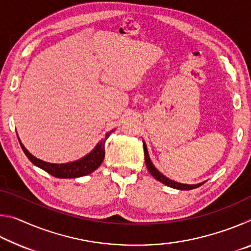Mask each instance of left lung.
Listing matches in <instances>:
<instances>
[{
  "label": "left lung",
  "mask_w": 251,
  "mask_h": 251,
  "mask_svg": "<svg viewBox=\"0 0 251 251\" xmlns=\"http://www.w3.org/2000/svg\"><path fill=\"white\" fill-rule=\"evenodd\" d=\"M143 145H144V154H145V163H146V166L148 172L151 173V175L155 178V179L159 180L165 184L166 186L172 187V188H175V189H180V190H190V189H194V188H197V187L201 186L203 182L201 184H197V185H187V184H180V182H177V181H174L172 179H169L166 176H164L163 174H161L158 169H157L154 165H152L151 160L150 158V155H148V151H147V147H146V144L143 142Z\"/></svg>",
  "instance_id": "8db88e82"
}]
</instances>
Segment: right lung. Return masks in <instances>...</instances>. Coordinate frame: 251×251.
Masks as SVG:
<instances>
[{"instance_id": "obj_1", "label": "right lung", "mask_w": 251, "mask_h": 251, "mask_svg": "<svg viewBox=\"0 0 251 251\" xmlns=\"http://www.w3.org/2000/svg\"><path fill=\"white\" fill-rule=\"evenodd\" d=\"M113 130L108 131L105 135V138L97 144L94 150H93L90 154H87L83 158H80L76 161H72V163L66 164H50L48 161L41 160L33 156L21 142L19 138V142L21 144V147L24 151V154L27 156V158L35 165V166L40 167L43 171L48 172L50 175L56 178H77L82 176H86L95 171V169L100 166L101 161H103L105 157V142L106 139L109 137Z\"/></svg>"}]
</instances>
